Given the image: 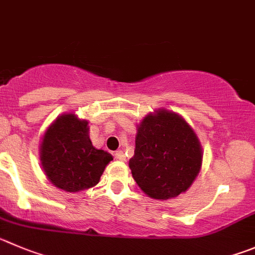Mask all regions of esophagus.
Wrapping results in <instances>:
<instances>
[{"label": "esophagus", "instance_id": "obj_1", "mask_svg": "<svg viewBox=\"0 0 255 255\" xmlns=\"http://www.w3.org/2000/svg\"><path fill=\"white\" fill-rule=\"evenodd\" d=\"M114 157H116V160H120V161H125L126 160L125 152H123V151H117L116 153H114Z\"/></svg>", "mask_w": 255, "mask_h": 255}]
</instances>
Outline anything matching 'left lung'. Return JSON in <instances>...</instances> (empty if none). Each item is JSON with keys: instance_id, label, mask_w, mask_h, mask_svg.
Masks as SVG:
<instances>
[{"instance_id": "obj_1", "label": "left lung", "mask_w": 255, "mask_h": 255, "mask_svg": "<svg viewBox=\"0 0 255 255\" xmlns=\"http://www.w3.org/2000/svg\"><path fill=\"white\" fill-rule=\"evenodd\" d=\"M203 165V147L178 113L157 109L137 125L129 168L148 197L168 200L189 190Z\"/></svg>"}]
</instances>
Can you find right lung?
I'll use <instances>...</instances> for the list:
<instances>
[{
  "label": "right lung",
  "mask_w": 255,
  "mask_h": 255,
  "mask_svg": "<svg viewBox=\"0 0 255 255\" xmlns=\"http://www.w3.org/2000/svg\"><path fill=\"white\" fill-rule=\"evenodd\" d=\"M88 125L75 113H64L47 127L41 138L42 170L54 186L66 192L95 186L113 160L111 153L93 146Z\"/></svg>",
  "instance_id": "obj_1"
}]
</instances>
